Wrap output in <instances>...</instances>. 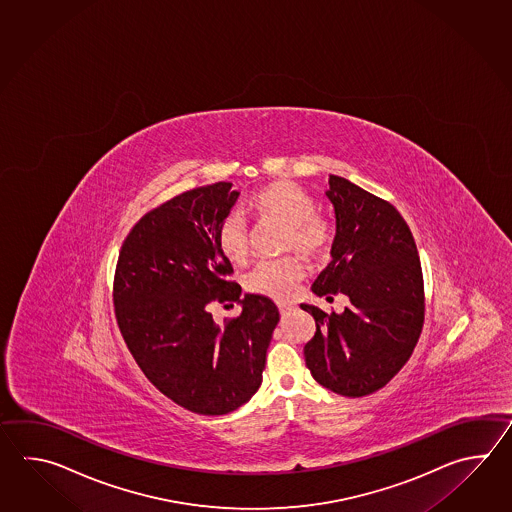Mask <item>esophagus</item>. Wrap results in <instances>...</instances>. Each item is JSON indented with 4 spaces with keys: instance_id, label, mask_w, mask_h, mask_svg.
Here are the masks:
<instances>
[{
    "instance_id": "34e87169",
    "label": "esophagus",
    "mask_w": 512,
    "mask_h": 512,
    "mask_svg": "<svg viewBox=\"0 0 512 512\" xmlns=\"http://www.w3.org/2000/svg\"><path fill=\"white\" fill-rule=\"evenodd\" d=\"M293 307L294 305L289 304V302H280V304H278V309H280V313H282V315H287Z\"/></svg>"
}]
</instances>
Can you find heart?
Instances as JSON below:
<instances>
[{"label": "heart", "instance_id": "obj_1", "mask_svg": "<svg viewBox=\"0 0 512 512\" xmlns=\"http://www.w3.org/2000/svg\"><path fill=\"white\" fill-rule=\"evenodd\" d=\"M254 216L285 225L283 249L304 252L305 256H322L331 245V227L316 216L313 197L289 181H276L256 192L249 201ZM219 249L230 261H241L249 252V227L240 212H230L223 219L218 234ZM305 267L298 256L260 261L254 265L245 285L254 294L285 300L304 278Z\"/></svg>", "mask_w": 512, "mask_h": 512}]
</instances>
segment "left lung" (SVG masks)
Here are the masks:
<instances>
[{
  "mask_svg": "<svg viewBox=\"0 0 512 512\" xmlns=\"http://www.w3.org/2000/svg\"><path fill=\"white\" fill-rule=\"evenodd\" d=\"M326 196L337 232L331 261L311 291L326 300L346 294L349 305L340 315L300 305L316 322L305 364L327 390L364 397L412 357L425 320L421 261L406 221L388 201L338 175H329Z\"/></svg>",
  "mask_w": 512,
  "mask_h": 512,
  "instance_id": "1",
  "label": "left lung"
}]
</instances>
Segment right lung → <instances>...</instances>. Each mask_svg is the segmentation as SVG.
<instances>
[{
    "label": "right lung",
    "instance_id": "right-lung-1",
    "mask_svg": "<svg viewBox=\"0 0 512 512\" xmlns=\"http://www.w3.org/2000/svg\"><path fill=\"white\" fill-rule=\"evenodd\" d=\"M238 197L232 183H216L153 208L124 240L115 272V315L133 359L159 392L199 415L251 401L280 320L267 296L241 298L227 280L218 234ZM214 301H238L242 315L219 327Z\"/></svg>",
    "mask_w": 512,
    "mask_h": 512
}]
</instances>
